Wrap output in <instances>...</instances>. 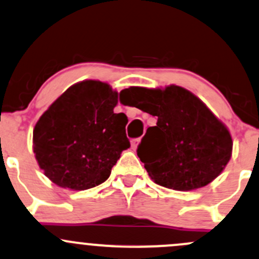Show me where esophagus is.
<instances>
[{
  "mask_svg": "<svg viewBox=\"0 0 259 259\" xmlns=\"http://www.w3.org/2000/svg\"><path fill=\"white\" fill-rule=\"evenodd\" d=\"M139 143H140V139H133V140L130 141V144H132V148L134 149V150L138 148Z\"/></svg>",
  "mask_w": 259,
  "mask_h": 259,
  "instance_id": "34e87169",
  "label": "esophagus"
}]
</instances>
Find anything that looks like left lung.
I'll list each match as a JSON object with an SVG mask.
<instances>
[{"instance_id": "left-lung-1", "label": "left lung", "mask_w": 259, "mask_h": 259, "mask_svg": "<svg viewBox=\"0 0 259 259\" xmlns=\"http://www.w3.org/2000/svg\"><path fill=\"white\" fill-rule=\"evenodd\" d=\"M132 107L156 116L138 156L155 184L191 191L213 181L232 156L227 126L195 94L179 85L164 89L130 87ZM130 105V104H129Z\"/></svg>"}]
</instances>
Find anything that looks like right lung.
I'll use <instances>...</instances> for the list:
<instances>
[{
    "mask_svg": "<svg viewBox=\"0 0 259 259\" xmlns=\"http://www.w3.org/2000/svg\"><path fill=\"white\" fill-rule=\"evenodd\" d=\"M118 92L108 83L83 80L67 89L33 129V152L45 175L63 189L88 190L110 176L130 148L124 113H114Z\"/></svg>",
    "mask_w": 259,
    "mask_h": 259,
    "instance_id": "1",
    "label": "right lung"
}]
</instances>
